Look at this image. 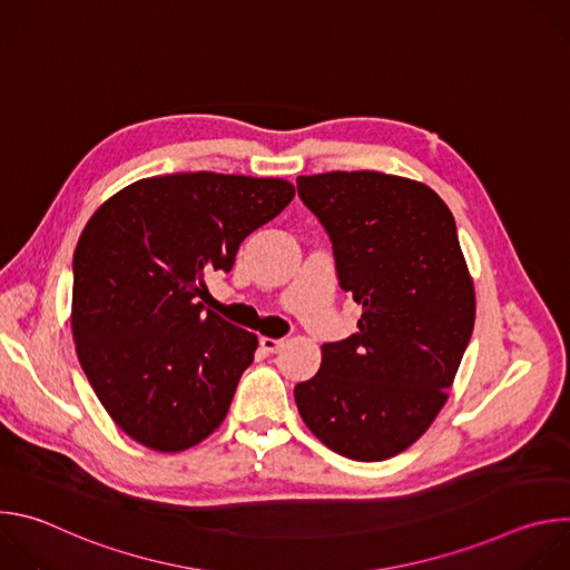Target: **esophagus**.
Returning <instances> with one entry per match:
<instances>
[{"label":"esophagus","instance_id":"obj_1","mask_svg":"<svg viewBox=\"0 0 570 570\" xmlns=\"http://www.w3.org/2000/svg\"><path fill=\"white\" fill-rule=\"evenodd\" d=\"M259 345L264 347V352L277 354V352H282V347H284V338H268V336H262V338H259Z\"/></svg>","mask_w":570,"mask_h":570}]
</instances>
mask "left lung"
I'll use <instances>...</instances> for the list:
<instances>
[{
	"label": "left lung",
	"mask_w": 570,
	"mask_h": 570,
	"mask_svg": "<svg viewBox=\"0 0 570 570\" xmlns=\"http://www.w3.org/2000/svg\"><path fill=\"white\" fill-rule=\"evenodd\" d=\"M297 194L363 306L358 332L324 343L317 374L295 385L297 411L332 451L387 460L433 424L473 332L453 214L431 187L379 171L299 176Z\"/></svg>",
	"instance_id": "8db88e82"
}]
</instances>
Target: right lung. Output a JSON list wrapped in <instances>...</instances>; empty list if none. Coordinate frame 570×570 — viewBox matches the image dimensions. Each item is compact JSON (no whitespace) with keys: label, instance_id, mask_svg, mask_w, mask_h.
Wrapping results in <instances>:
<instances>
[{"label":"right lung","instance_id":"add662e5","mask_svg":"<svg viewBox=\"0 0 570 570\" xmlns=\"http://www.w3.org/2000/svg\"><path fill=\"white\" fill-rule=\"evenodd\" d=\"M295 196L279 178L171 174L108 198L73 253L76 354L112 422L135 442L185 451L225 420L257 336L196 297L238 246Z\"/></svg>","mask_w":570,"mask_h":570}]
</instances>
